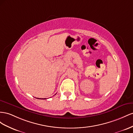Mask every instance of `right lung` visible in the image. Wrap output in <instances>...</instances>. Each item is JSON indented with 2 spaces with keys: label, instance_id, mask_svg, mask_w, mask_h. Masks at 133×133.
I'll list each match as a JSON object with an SVG mask.
<instances>
[{
  "label": "right lung",
  "instance_id": "add662e5",
  "mask_svg": "<svg viewBox=\"0 0 133 133\" xmlns=\"http://www.w3.org/2000/svg\"><path fill=\"white\" fill-rule=\"evenodd\" d=\"M38 99H46V98H38Z\"/></svg>",
  "mask_w": 133,
  "mask_h": 133
}]
</instances>
